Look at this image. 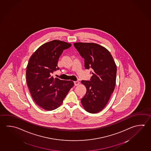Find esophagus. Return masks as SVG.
<instances>
[{
    "label": "esophagus",
    "instance_id": "34e87169",
    "mask_svg": "<svg viewBox=\"0 0 151 151\" xmlns=\"http://www.w3.org/2000/svg\"><path fill=\"white\" fill-rule=\"evenodd\" d=\"M74 85L76 86H77L79 85V82L78 81H74Z\"/></svg>",
    "mask_w": 151,
    "mask_h": 151
}]
</instances>
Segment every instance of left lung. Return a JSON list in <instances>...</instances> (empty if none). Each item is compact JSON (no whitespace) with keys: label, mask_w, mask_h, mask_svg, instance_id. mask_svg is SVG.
Wrapping results in <instances>:
<instances>
[{"label":"left lung","mask_w":151,"mask_h":151,"mask_svg":"<svg viewBox=\"0 0 151 151\" xmlns=\"http://www.w3.org/2000/svg\"><path fill=\"white\" fill-rule=\"evenodd\" d=\"M74 46L85 60L86 69H91L89 81L82 80L87 91L81 99L87 112L96 113L103 110L115 88L116 66L112 56L104 47L94 43H74Z\"/></svg>","instance_id":"8db88e82"}]
</instances>
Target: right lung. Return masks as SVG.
Returning a JSON list of instances; mask_svg holds the SVG:
<instances>
[{
    "label": "right lung",
    "instance_id": "obj_1",
    "mask_svg": "<svg viewBox=\"0 0 151 151\" xmlns=\"http://www.w3.org/2000/svg\"><path fill=\"white\" fill-rule=\"evenodd\" d=\"M71 46L64 41H50L40 47L29 60L26 72L27 86L36 104L44 110L59 107L74 85L73 81L52 76L60 69L58 60L63 50Z\"/></svg>",
    "mask_w": 151,
    "mask_h": 151
}]
</instances>
